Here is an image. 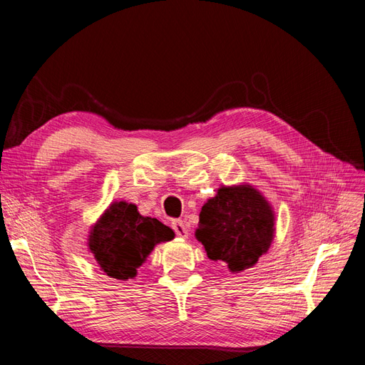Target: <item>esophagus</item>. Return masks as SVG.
I'll return each mask as SVG.
<instances>
[{
    "mask_svg": "<svg viewBox=\"0 0 365 365\" xmlns=\"http://www.w3.org/2000/svg\"><path fill=\"white\" fill-rule=\"evenodd\" d=\"M172 228H173L176 236H180V237H187V236H189V230H187L185 224L182 222V220H180V219L172 220Z\"/></svg>",
    "mask_w": 365,
    "mask_h": 365,
    "instance_id": "1",
    "label": "esophagus"
}]
</instances>
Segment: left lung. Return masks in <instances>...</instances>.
<instances>
[{
  "label": "left lung",
  "mask_w": 365,
  "mask_h": 365,
  "mask_svg": "<svg viewBox=\"0 0 365 365\" xmlns=\"http://www.w3.org/2000/svg\"><path fill=\"white\" fill-rule=\"evenodd\" d=\"M274 212L252 185H222L200 213L196 239L208 259L227 263L231 272L252 268L274 239Z\"/></svg>",
  "instance_id": "1"
}]
</instances>
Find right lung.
<instances>
[{"mask_svg": "<svg viewBox=\"0 0 365 365\" xmlns=\"http://www.w3.org/2000/svg\"><path fill=\"white\" fill-rule=\"evenodd\" d=\"M173 237V230L158 219L141 216L135 204L120 201L109 205L91 227L88 248L106 275L128 280L135 277L155 245Z\"/></svg>", "mask_w": 365, "mask_h": 365, "instance_id": "obj_1", "label": "right lung"}]
</instances>
